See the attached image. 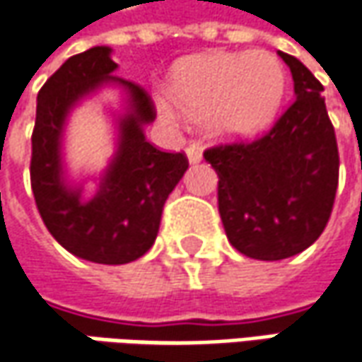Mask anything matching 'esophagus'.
Here are the masks:
<instances>
[{
	"label": "esophagus",
	"mask_w": 362,
	"mask_h": 362,
	"mask_svg": "<svg viewBox=\"0 0 362 362\" xmlns=\"http://www.w3.org/2000/svg\"><path fill=\"white\" fill-rule=\"evenodd\" d=\"M186 156H188V162L190 164H198L202 160V151H200L198 146H188L186 148Z\"/></svg>",
	"instance_id": "obj_1"
}]
</instances>
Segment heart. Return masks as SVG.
I'll return each instance as SVG.
<instances>
[{"instance_id":"obj_1","label":"heart","mask_w":362,"mask_h":362,"mask_svg":"<svg viewBox=\"0 0 362 362\" xmlns=\"http://www.w3.org/2000/svg\"><path fill=\"white\" fill-rule=\"evenodd\" d=\"M286 72L269 52H206L184 58L165 81V97L186 117H202L216 137L239 139L261 132L279 111ZM170 105H160L174 119Z\"/></svg>"}]
</instances>
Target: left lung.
Instances as JSON below:
<instances>
[{
  "label": "left lung",
  "instance_id": "1",
  "mask_svg": "<svg viewBox=\"0 0 362 362\" xmlns=\"http://www.w3.org/2000/svg\"><path fill=\"white\" fill-rule=\"evenodd\" d=\"M296 99L255 141L204 151L218 176V212L228 243L251 259L277 261L302 253L330 218L338 186V146L324 87L293 56Z\"/></svg>",
  "mask_w": 362,
  "mask_h": 362
}]
</instances>
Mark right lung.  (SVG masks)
<instances>
[{
    "label": "right lung",
    "mask_w": 362,
    "mask_h": 362,
    "mask_svg": "<svg viewBox=\"0 0 362 362\" xmlns=\"http://www.w3.org/2000/svg\"><path fill=\"white\" fill-rule=\"evenodd\" d=\"M109 46L71 56L38 93L32 132L30 180L46 228L81 259L121 265L139 259L158 237L165 198L188 168V158L153 148L144 125L156 119L151 97L132 81L113 74ZM107 82L128 93V113L119 119L118 151L102 179L100 192L83 201L80 189L64 180L59 141L70 109Z\"/></svg>",
    "instance_id": "add662e5"
}]
</instances>
